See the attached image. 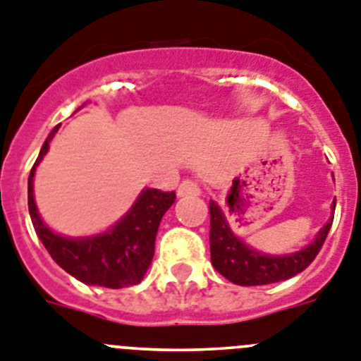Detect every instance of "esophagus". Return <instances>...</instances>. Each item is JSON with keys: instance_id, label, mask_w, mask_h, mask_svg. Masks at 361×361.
I'll list each match as a JSON object with an SVG mask.
<instances>
[{"instance_id": "obj_1", "label": "esophagus", "mask_w": 361, "mask_h": 361, "mask_svg": "<svg viewBox=\"0 0 361 361\" xmlns=\"http://www.w3.org/2000/svg\"><path fill=\"white\" fill-rule=\"evenodd\" d=\"M200 186L195 183V180H184L177 190L178 197H190V195H199Z\"/></svg>"}]
</instances>
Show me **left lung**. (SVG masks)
<instances>
[{
	"label": "left lung",
	"mask_w": 361,
	"mask_h": 361,
	"mask_svg": "<svg viewBox=\"0 0 361 361\" xmlns=\"http://www.w3.org/2000/svg\"><path fill=\"white\" fill-rule=\"evenodd\" d=\"M331 208L334 212L336 200ZM209 215H212V229H209L212 264L220 275L237 286H266L302 273L317 258L333 224V216H331L324 228L317 233V237L300 251L289 255H267L253 250L233 233L224 212L215 200H209Z\"/></svg>",
	"instance_id": "obj_1"
}]
</instances>
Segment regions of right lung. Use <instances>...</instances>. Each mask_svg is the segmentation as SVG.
<instances>
[{
	"instance_id": "add662e5",
	"label": "right lung",
	"mask_w": 361,
	"mask_h": 361,
	"mask_svg": "<svg viewBox=\"0 0 361 361\" xmlns=\"http://www.w3.org/2000/svg\"><path fill=\"white\" fill-rule=\"evenodd\" d=\"M59 126L61 124H57L49 133L28 177V212L37 237L57 266L86 286L110 289L137 286L145 279L152 264L159 224L177 197L173 191L164 193L161 190L145 188L132 208L106 231L90 237L59 235L44 224L34 199V175Z\"/></svg>"
}]
</instances>
